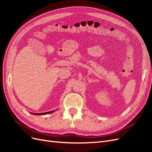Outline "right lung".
I'll return each instance as SVG.
<instances>
[{"label":"right lung","instance_id":"add662e5","mask_svg":"<svg viewBox=\"0 0 152 152\" xmlns=\"http://www.w3.org/2000/svg\"><path fill=\"white\" fill-rule=\"evenodd\" d=\"M54 112V111H50V112H45V113H31V114H33V115H45V114H49V113H52V112Z\"/></svg>","mask_w":152,"mask_h":152}]
</instances>
